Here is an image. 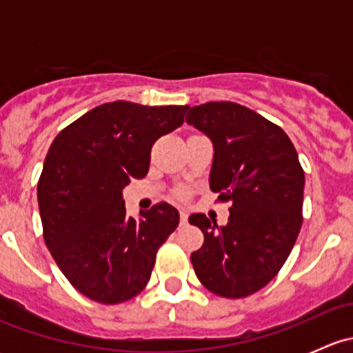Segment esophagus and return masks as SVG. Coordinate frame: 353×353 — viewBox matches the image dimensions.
I'll list each match as a JSON object with an SVG mask.
<instances>
[{
	"mask_svg": "<svg viewBox=\"0 0 353 353\" xmlns=\"http://www.w3.org/2000/svg\"><path fill=\"white\" fill-rule=\"evenodd\" d=\"M188 212H184V210H181L179 212V219H181V225H186L188 223Z\"/></svg>",
	"mask_w": 353,
	"mask_h": 353,
	"instance_id": "1",
	"label": "esophagus"
}]
</instances>
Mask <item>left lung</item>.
<instances>
[{
  "instance_id": "1",
  "label": "left lung",
  "mask_w": 353,
  "mask_h": 353,
  "mask_svg": "<svg viewBox=\"0 0 353 353\" xmlns=\"http://www.w3.org/2000/svg\"><path fill=\"white\" fill-rule=\"evenodd\" d=\"M186 123L212 140L210 190L232 203L223 227L190 216L205 236L191 254L194 273L220 297H248L275 279L297 241L304 170L285 131L236 102L194 105Z\"/></svg>"
}]
</instances>
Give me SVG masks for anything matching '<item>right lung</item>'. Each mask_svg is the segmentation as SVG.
Returning <instances> with one entry per match:
<instances>
[{
  "label": "right lung",
  "mask_w": 353,
  "mask_h": 353,
  "mask_svg": "<svg viewBox=\"0 0 353 353\" xmlns=\"http://www.w3.org/2000/svg\"><path fill=\"white\" fill-rule=\"evenodd\" d=\"M190 105L109 102L66 126L49 147L37 184L44 241L85 297L119 304L148 283L179 212L159 203L126 215L123 190L147 176L152 145L184 123Z\"/></svg>",
  "instance_id": "obj_1"
}]
</instances>
